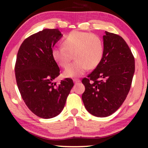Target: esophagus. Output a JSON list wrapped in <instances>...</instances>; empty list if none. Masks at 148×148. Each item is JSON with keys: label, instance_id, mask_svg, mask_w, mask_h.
<instances>
[{"label": "esophagus", "instance_id": "obj_1", "mask_svg": "<svg viewBox=\"0 0 148 148\" xmlns=\"http://www.w3.org/2000/svg\"><path fill=\"white\" fill-rule=\"evenodd\" d=\"M73 81H74V84H78V83L81 82V80H79V79H74V80H73Z\"/></svg>", "mask_w": 148, "mask_h": 148}]
</instances>
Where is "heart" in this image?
Segmentation results:
<instances>
[{
	"label": "heart",
	"instance_id": "b5f03b06",
	"mask_svg": "<svg viewBox=\"0 0 148 148\" xmlns=\"http://www.w3.org/2000/svg\"><path fill=\"white\" fill-rule=\"evenodd\" d=\"M62 45L51 50V56L56 63L67 68L74 55L76 61L64 72L67 78L79 77L88 69H95L102 60L104 45L99 36L84 31L70 32L62 41Z\"/></svg>",
	"mask_w": 148,
	"mask_h": 148
}]
</instances>
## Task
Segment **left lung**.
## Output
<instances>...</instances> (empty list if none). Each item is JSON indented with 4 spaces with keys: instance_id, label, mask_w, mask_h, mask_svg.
Instances as JSON below:
<instances>
[{
    "instance_id": "obj_1",
    "label": "left lung",
    "mask_w": 148,
    "mask_h": 148,
    "mask_svg": "<svg viewBox=\"0 0 148 148\" xmlns=\"http://www.w3.org/2000/svg\"><path fill=\"white\" fill-rule=\"evenodd\" d=\"M101 62L82 80L86 90L82 100L96 117L109 116L121 106L132 86L135 61L130 47L120 35L105 31Z\"/></svg>"
}]
</instances>
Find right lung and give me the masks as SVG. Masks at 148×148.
<instances>
[{"mask_svg": "<svg viewBox=\"0 0 148 148\" xmlns=\"http://www.w3.org/2000/svg\"><path fill=\"white\" fill-rule=\"evenodd\" d=\"M62 35L58 28L44 29L26 38L18 51L15 76L22 99L34 114L49 119L60 114L74 86L67 78L56 85L60 69L51 50Z\"/></svg>", "mask_w": 148, "mask_h": 148, "instance_id": "add662e5", "label": "right lung"}]
</instances>
